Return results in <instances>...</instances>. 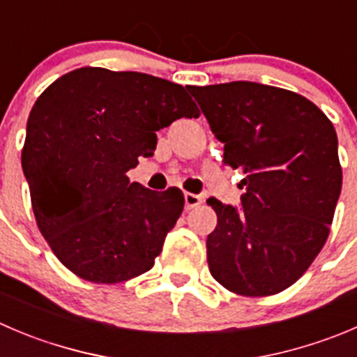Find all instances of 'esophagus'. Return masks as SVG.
<instances>
[{
    "mask_svg": "<svg viewBox=\"0 0 357 357\" xmlns=\"http://www.w3.org/2000/svg\"><path fill=\"white\" fill-rule=\"evenodd\" d=\"M200 204H202V197L195 195V193H190V192L185 193V206H186V209H193V207L200 206Z\"/></svg>",
    "mask_w": 357,
    "mask_h": 357,
    "instance_id": "esophagus-1",
    "label": "esophagus"
}]
</instances>
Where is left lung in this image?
Segmentation results:
<instances>
[{
    "mask_svg": "<svg viewBox=\"0 0 357 357\" xmlns=\"http://www.w3.org/2000/svg\"><path fill=\"white\" fill-rule=\"evenodd\" d=\"M241 169L242 211L209 199L211 275L228 291L268 296L307 272L326 244L342 190L333 123L303 96L255 82L186 86Z\"/></svg>",
    "mask_w": 357,
    "mask_h": 357,
    "instance_id": "8db88e82",
    "label": "left lung"
}]
</instances>
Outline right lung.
<instances>
[{"instance_id": "right-lung-1", "label": "right lung", "mask_w": 357, "mask_h": 357, "mask_svg": "<svg viewBox=\"0 0 357 357\" xmlns=\"http://www.w3.org/2000/svg\"><path fill=\"white\" fill-rule=\"evenodd\" d=\"M199 115L181 85L144 73L86 66L45 89L27 119L22 169L38 228L66 268L116 284L155 265L185 197L127 172L153 155L157 130Z\"/></svg>"}]
</instances>
